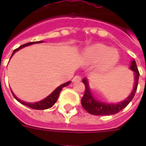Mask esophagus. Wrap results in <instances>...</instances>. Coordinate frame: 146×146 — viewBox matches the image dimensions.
Here are the masks:
<instances>
[{
	"mask_svg": "<svg viewBox=\"0 0 146 146\" xmlns=\"http://www.w3.org/2000/svg\"><path fill=\"white\" fill-rule=\"evenodd\" d=\"M80 81H81V78L79 76H76L73 77V82H80Z\"/></svg>",
	"mask_w": 146,
	"mask_h": 146,
	"instance_id": "34e87169",
	"label": "esophagus"
}]
</instances>
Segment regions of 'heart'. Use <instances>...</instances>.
Segmentation results:
<instances>
[{
    "instance_id": "1",
    "label": "heart",
    "mask_w": 146,
    "mask_h": 146,
    "mask_svg": "<svg viewBox=\"0 0 146 146\" xmlns=\"http://www.w3.org/2000/svg\"><path fill=\"white\" fill-rule=\"evenodd\" d=\"M82 58L87 64L98 63L101 70H109L117 64L119 54L103 44H96L85 50Z\"/></svg>"
}]
</instances>
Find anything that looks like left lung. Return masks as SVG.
I'll return each mask as SVG.
<instances>
[{"label":"left lung","mask_w":146,"mask_h":146,"mask_svg":"<svg viewBox=\"0 0 146 146\" xmlns=\"http://www.w3.org/2000/svg\"><path fill=\"white\" fill-rule=\"evenodd\" d=\"M130 69L133 71L134 76H135L134 88L129 97L126 98L124 101H123L122 102L118 103V104H106L104 102H100L99 101H96L92 96L86 79H83L82 82L85 85V93L83 97L81 99V104H82V108L88 113L98 116L115 114V113L120 112L124 108H126L129 104V102H131L134 96H135V94H136L137 86H138L139 76V73L138 68H137L135 60L132 61Z\"/></svg>","instance_id":"1"}]
</instances>
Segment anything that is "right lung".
<instances>
[{
	"label": "right lung",
	"instance_id": "right-lung-1",
	"mask_svg": "<svg viewBox=\"0 0 146 146\" xmlns=\"http://www.w3.org/2000/svg\"><path fill=\"white\" fill-rule=\"evenodd\" d=\"M42 42H42V41H39V42H29V43H26V44H23V45H21L20 47H19L18 48L15 49V50H13V52L11 57H12L13 55V54H14L16 51H17V50H19V49L23 48L24 47L28 46V45H30V44H35V43H42ZM70 83V82H66V83H64V84L61 85V86H58L57 89H55L54 91L52 93L50 94V96H48L47 98H45L44 100H42L41 102H35V103H27V102H23L21 100H19L18 98L16 97L14 94L13 93V92L12 93L13 97H14L18 102H20L21 104H24V105H26V106L29 107L31 108L35 109V110H44V109L50 108H51V107L55 104V102H57V98H58V96H59V94L60 92V91L62 90V89H63L64 87L68 86Z\"/></svg>",
	"mask_w": 146,
	"mask_h": 146
}]
</instances>
